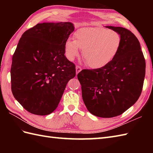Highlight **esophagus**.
Instances as JSON below:
<instances>
[{"mask_svg": "<svg viewBox=\"0 0 153 153\" xmlns=\"http://www.w3.org/2000/svg\"><path fill=\"white\" fill-rule=\"evenodd\" d=\"M82 67L79 66H76V74H78V73L79 72V71H82Z\"/></svg>", "mask_w": 153, "mask_h": 153, "instance_id": "esophagus-1", "label": "esophagus"}]
</instances>
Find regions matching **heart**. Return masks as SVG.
Segmentation results:
<instances>
[{
    "instance_id": "obj_1",
    "label": "heart",
    "mask_w": 153,
    "mask_h": 153,
    "mask_svg": "<svg viewBox=\"0 0 153 153\" xmlns=\"http://www.w3.org/2000/svg\"><path fill=\"white\" fill-rule=\"evenodd\" d=\"M75 40L65 43V53L68 60H74L83 50V56L87 65L93 68L106 66L118 54L122 37L116 31L103 27H84L77 30Z\"/></svg>"
}]
</instances>
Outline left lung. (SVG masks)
I'll list each match as a JSON object with an SVG mask.
<instances>
[{"instance_id": "8db88e82", "label": "left lung", "mask_w": 153, "mask_h": 153, "mask_svg": "<svg viewBox=\"0 0 153 153\" xmlns=\"http://www.w3.org/2000/svg\"><path fill=\"white\" fill-rule=\"evenodd\" d=\"M106 27L122 37L118 54L105 66L82 70L77 79L89 112L101 118H112L126 111L140 97L145 60L139 41L131 31L122 27Z\"/></svg>"}]
</instances>
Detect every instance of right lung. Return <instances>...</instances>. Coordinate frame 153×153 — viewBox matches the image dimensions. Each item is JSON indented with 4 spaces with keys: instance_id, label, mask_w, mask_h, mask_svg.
I'll use <instances>...</instances> for the list:
<instances>
[{
    "instance_id": "1",
    "label": "right lung",
    "mask_w": 153,
    "mask_h": 153,
    "mask_svg": "<svg viewBox=\"0 0 153 153\" xmlns=\"http://www.w3.org/2000/svg\"><path fill=\"white\" fill-rule=\"evenodd\" d=\"M70 22L38 24L23 33L12 56L11 89L24 108L35 115L57 108L76 66L65 56Z\"/></svg>"
}]
</instances>
